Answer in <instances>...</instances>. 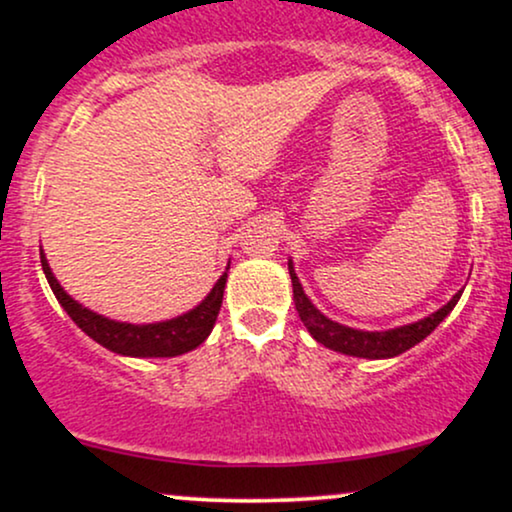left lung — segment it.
Here are the masks:
<instances>
[{
    "mask_svg": "<svg viewBox=\"0 0 512 512\" xmlns=\"http://www.w3.org/2000/svg\"><path fill=\"white\" fill-rule=\"evenodd\" d=\"M289 274L293 284V303H296L298 315H301L303 325L308 327V332L313 334L315 342L325 344L327 349L339 351V354L346 356H358V358H390L399 356L404 351L411 349L414 344L424 342V339L431 334L445 317L450 315V310L455 308L457 301H460L462 291L452 296V301L443 308L436 310L433 315L424 317V320L414 322V325L397 327V330L387 332H363L354 330V327L339 325V322L330 320L310 303V298L303 293L301 281H298L296 272H293V264L289 262Z\"/></svg>",
    "mask_w": 512,
    "mask_h": 512,
    "instance_id": "obj_1",
    "label": "left lung"
}]
</instances>
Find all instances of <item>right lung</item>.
Segmentation results:
<instances>
[{
  "mask_svg": "<svg viewBox=\"0 0 512 512\" xmlns=\"http://www.w3.org/2000/svg\"><path fill=\"white\" fill-rule=\"evenodd\" d=\"M40 262H43V272L48 276V284L67 315L72 317L81 332H86L93 342H98L105 349L115 351L122 356H137V358H161V356H180L187 351L197 349L204 339L209 337L211 327H214L216 315L221 310L223 289H226L228 274H223L211 293L204 298L190 313L173 317L166 322H154V325H129V322H115L108 317L91 313L81 303H76L67 291L57 284L52 276L48 260L40 252Z\"/></svg>",
  "mask_w": 512,
  "mask_h": 512,
  "instance_id": "obj_1",
  "label": "right lung"
}]
</instances>
